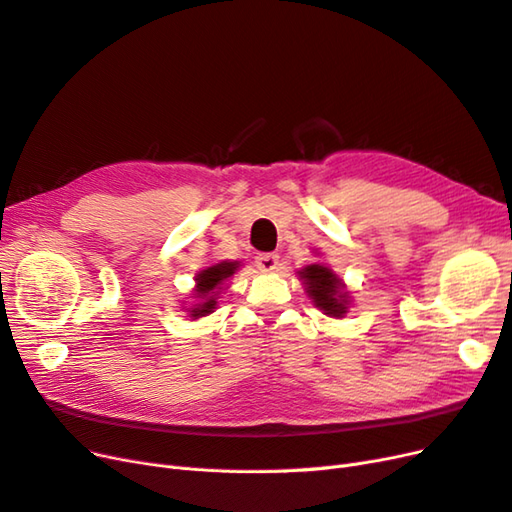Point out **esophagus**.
<instances>
[{
  "label": "esophagus",
  "mask_w": 512,
  "mask_h": 512,
  "mask_svg": "<svg viewBox=\"0 0 512 512\" xmlns=\"http://www.w3.org/2000/svg\"><path fill=\"white\" fill-rule=\"evenodd\" d=\"M277 265H280V256H277V254H258L256 256V267L260 271H265V273L275 271Z\"/></svg>",
  "instance_id": "1"
}]
</instances>
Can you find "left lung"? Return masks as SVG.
<instances>
[{"label": "left lung", "mask_w": 512, "mask_h": 512, "mask_svg": "<svg viewBox=\"0 0 512 512\" xmlns=\"http://www.w3.org/2000/svg\"><path fill=\"white\" fill-rule=\"evenodd\" d=\"M299 273V280L305 286L307 297L312 299L324 316L344 318L350 307V290L346 282L324 262L305 265Z\"/></svg>", "instance_id": "8db88e82"}]
</instances>
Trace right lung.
Here are the masks:
<instances>
[{
  "label": "right lung",
  "mask_w": 512,
  "mask_h": 512,
  "mask_svg": "<svg viewBox=\"0 0 512 512\" xmlns=\"http://www.w3.org/2000/svg\"><path fill=\"white\" fill-rule=\"evenodd\" d=\"M239 267V260H222L194 275V288L190 297L192 303H185L188 307H183L185 312H188L190 320L209 316L218 309V294L226 288V282L237 273Z\"/></svg>",
  "instance_id": "1"
}]
</instances>
